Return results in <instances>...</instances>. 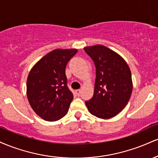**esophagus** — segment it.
I'll list each match as a JSON object with an SVG mask.
<instances>
[{
    "mask_svg": "<svg viewBox=\"0 0 158 158\" xmlns=\"http://www.w3.org/2000/svg\"><path fill=\"white\" fill-rule=\"evenodd\" d=\"M76 93H77L78 96H79V95H80V94H81V90L80 89L76 90Z\"/></svg>",
    "mask_w": 158,
    "mask_h": 158,
    "instance_id": "esophagus-1",
    "label": "esophagus"
}]
</instances>
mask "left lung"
<instances>
[{
    "label": "left lung",
    "instance_id": "8db88e82",
    "mask_svg": "<svg viewBox=\"0 0 158 158\" xmlns=\"http://www.w3.org/2000/svg\"><path fill=\"white\" fill-rule=\"evenodd\" d=\"M84 50L96 68L94 96L85 104L96 117L111 118L126 107L131 97V70L120 56L106 47L96 45Z\"/></svg>",
    "mask_w": 158,
    "mask_h": 158
}]
</instances>
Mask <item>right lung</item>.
<instances>
[{"instance_id": "1", "label": "right lung", "mask_w": 158, "mask_h": 158, "mask_svg": "<svg viewBox=\"0 0 158 158\" xmlns=\"http://www.w3.org/2000/svg\"><path fill=\"white\" fill-rule=\"evenodd\" d=\"M77 52L76 49L52 50L40 59L29 73V102L44 120H59L68 114L73 94L68 87L65 68Z\"/></svg>"}]
</instances>
